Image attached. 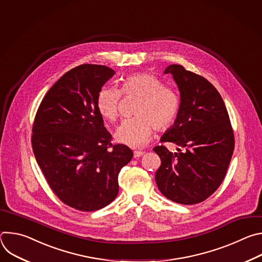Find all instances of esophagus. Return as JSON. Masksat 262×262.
<instances>
[{
  "mask_svg": "<svg viewBox=\"0 0 262 262\" xmlns=\"http://www.w3.org/2000/svg\"><path fill=\"white\" fill-rule=\"evenodd\" d=\"M143 155H144V152H143V151H138V150L134 151V158H135V159H138V158L142 157Z\"/></svg>",
  "mask_w": 262,
  "mask_h": 262,
  "instance_id": "34e87169",
  "label": "esophagus"
}]
</instances>
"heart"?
<instances>
[{
	"instance_id": "b5f03b06",
	"label": "heart",
	"mask_w": 262,
	"mask_h": 262,
	"mask_svg": "<svg viewBox=\"0 0 262 262\" xmlns=\"http://www.w3.org/2000/svg\"><path fill=\"white\" fill-rule=\"evenodd\" d=\"M125 95L138 96L134 113L136 116L124 119L118 126L115 138L129 147H140L150 139L152 127L165 130L172 125L179 110L176 92L164 86L162 81L151 73H138L126 78L122 88ZM122 97L116 87H102L96 97V106L103 118L115 121L119 114Z\"/></svg>"
}]
</instances>
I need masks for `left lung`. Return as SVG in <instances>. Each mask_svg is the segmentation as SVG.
<instances>
[{
  "label": "left lung",
  "mask_w": 262,
  "mask_h": 262,
  "mask_svg": "<svg viewBox=\"0 0 262 262\" xmlns=\"http://www.w3.org/2000/svg\"><path fill=\"white\" fill-rule=\"evenodd\" d=\"M180 92L176 120L154 150L161 158L156 181L161 193L176 203L197 204L212 195L225 178L234 150V134L225 103L203 77L181 65L168 66Z\"/></svg>",
  "instance_id": "8db88e82"
}]
</instances>
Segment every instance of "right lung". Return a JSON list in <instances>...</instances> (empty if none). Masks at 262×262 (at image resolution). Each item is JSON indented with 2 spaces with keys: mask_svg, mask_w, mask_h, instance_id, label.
<instances>
[{
  "mask_svg": "<svg viewBox=\"0 0 262 262\" xmlns=\"http://www.w3.org/2000/svg\"><path fill=\"white\" fill-rule=\"evenodd\" d=\"M114 74L96 64L67 71L43 97L33 123V152L50 188L81 211L98 210L117 197L118 174L134 156L126 145L112 144L96 106Z\"/></svg>",
  "mask_w": 262,
  "mask_h": 262,
  "instance_id": "right-lung-1",
  "label": "right lung"
}]
</instances>
